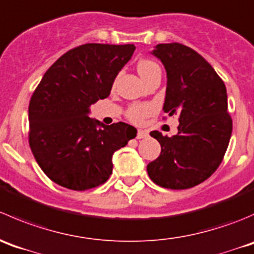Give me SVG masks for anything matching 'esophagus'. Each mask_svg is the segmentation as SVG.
I'll return each mask as SVG.
<instances>
[{
  "mask_svg": "<svg viewBox=\"0 0 254 254\" xmlns=\"http://www.w3.org/2000/svg\"><path fill=\"white\" fill-rule=\"evenodd\" d=\"M148 137V132L144 129H138L137 132V139H142V138H147Z\"/></svg>",
  "mask_w": 254,
  "mask_h": 254,
  "instance_id": "esophagus-1",
  "label": "esophagus"
}]
</instances>
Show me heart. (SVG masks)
<instances>
[{
	"instance_id": "obj_1",
	"label": "heart",
	"mask_w": 254,
	"mask_h": 254,
	"mask_svg": "<svg viewBox=\"0 0 254 254\" xmlns=\"http://www.w3.org/2000/svg\"><path fill=\"white\" fill-rule=\"evenodd\" d=\"M137 70L142 79L147 77L155 70H159L157 63L149 59H142L138 62ZM155 111V107L152 104H134L127 110V117L134 124H140L145 117L150 116Z\"/></svg>"
}]
</instances>
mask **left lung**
I'll return each instance as SVG.
<instances>
[{
  "label": "left lung",
  "mask_w": 254,
  "mask_h": 254,
  "mask_svg": "<svg viewBox=\"0 0 254 254\" xmlns=\"http://www.w3.org/2000/svg\"><path fill=\"white\" fill-rule=\"evenodd\" d=\"M167 71L165 114L179 115L173 137L150 135L162 152L147 165L150 179L167 189H189L210 178L221 164L232 133L227 91L221 77L199 53L180 43L152 50Z\"/></svg>",
  "instance_id": "obj_1"
}]
</instances>
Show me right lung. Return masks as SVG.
<instances>
[{"mask_svg":"<svg viewBox=\"0 0 254 254\" xmlns=\"http://www.w3.org/2000/svg\"><path fill=\"white\" fill-rule=\"evenodd\" d=\"M133 44L80 45L59 58L42 77L28 109L29 145L50 180L84 191L112 174V155L137 135L133 126H106L89 117L90 106L110 95L133 55Z\"/></svg>","mask_w":254,"mask_h":254,"instance_id":"right-lung-1","label":"right lung"}]
</instances>
